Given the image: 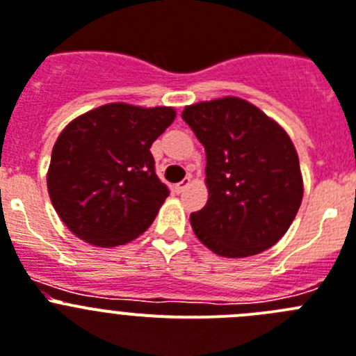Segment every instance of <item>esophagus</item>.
Here are the masks:
<instances>
[{"mask_svg":"<svg viewBox=\"0 0 356 356\" xmlns=\"http://www.w3.org/2000/svg\"><path fill=\"white\" fill-rule=\"evenodd\" d=\"M190 184H191V177H186L184 181H181L179 184H175V191H177V193H182V191H184Z\"/></svg>","mask_w":356,"mask_h":356,"instance_id":"1","label":"esophagus"}]
</instances>
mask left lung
<instances>
[{
  "instance_id": "left-lung-1",
  "label": "left lung",
  "mask_w": 356,
  "mask_h": 356,
  "mask_svg": "<svg viewBox=\"0 0 356 356\" xmlns=\"http://www.w3.org/2000/svg\"><path fill=\"white\" fill-rule=\"evenodd\" d=\"M206 149L207 204L191 213L195 236L216 255L250 257L287 232L303 198V177L289 134L239 97L190 104L182 111Z\"/></svg>"
}]
</instances>
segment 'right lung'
I'll list each match as a JSON object with an SVG mask.
<instances>
[{
    "label": "right lung",
    "mask_w": 356,
    "mask_h": 356,
    "mask_svg": "<svg viewBox=\"0 0 356 356\" xmlns=\"http://www.w3.org/2000/svg\"><path fill=\"white\" fill-rule=\"evenodd\" d=\"M174 118L170 106L110 102L67 124L53 147L47 191L70 232L110 248L149 229L168 197L150 145Z\"/></svg>",
    "instance_id": "add662e5"
}]
</instances>
